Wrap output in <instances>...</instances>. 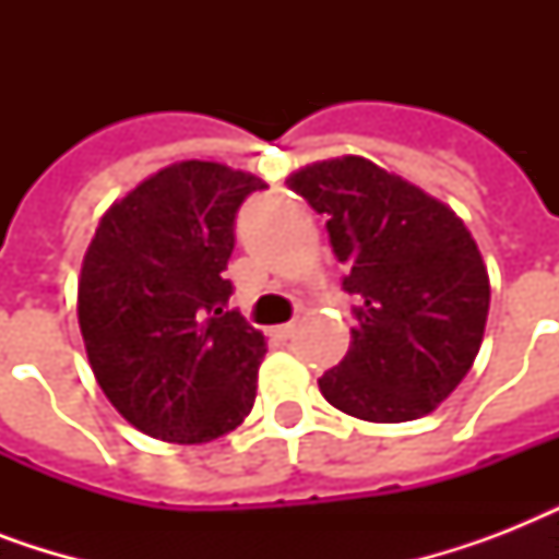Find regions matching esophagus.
<instances>
[{
    "mask_svg": "<svg viewBox=\"0 0 559 559\" xmlns=\"http://www.w3.org/2000/svg\"><path fill=\"white\" fill-rule=\"evenodd\" d=\"M293 331H296V324H278V328H272V336L284 342L293 336Z\"/></svg>",
    "mask_w": 559,
    "mask_h": 559,
    "instance_id": "esophagus-1",
    "label": "esophagus"
}]
</instances>
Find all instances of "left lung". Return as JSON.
<instances>
[{"mask_svg": "<svg viewBox=\"0 0 559 559\" xmlns=\"http://www.w3.org/2000/svg\"><path fill=\"white\" fill-rule=\"evenodd\" d=\"M289 188L328 217L342 287L359 301L348 354L319 380L324 400L371 424L435 412L476 362L490 310L464 219L362 156L305 165Z\"/></svg>", "mask_w": 559, "mask_h": 559, "instance_id": "obj_1", "label": "left lung"}]
</instances>
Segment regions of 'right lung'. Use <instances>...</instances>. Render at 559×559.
Segmentation results:
<instances>
[{
	"instance_id": "right-lung-1",
	"label": "right lung",
	"mask_w": 559,
	"mask_h": 559,
	"mask_svg": "<svg viewBox=\"0 0 559 559\" xmlns=\"http://www.w3.org/2000/svg\"><path fill=\"white\" fill-rule=\"evenodd\" d=\"M266 182L174 162L104 211L78 278V322L100 391L151 438L209 443L243 424L266 354L226 310L240 202Z\"/></svg>"
}]
</instances>
